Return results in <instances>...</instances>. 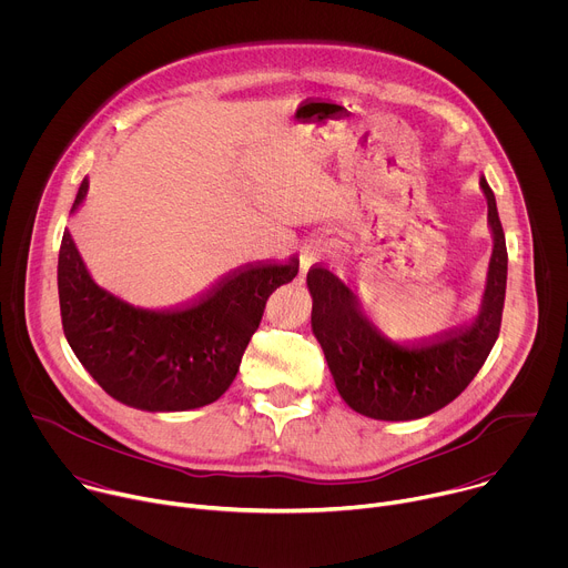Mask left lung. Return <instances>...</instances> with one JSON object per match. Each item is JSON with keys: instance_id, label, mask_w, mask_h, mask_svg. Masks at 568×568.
Instances as JSON below:
<instances>
[{"instance_id": "obj_1", "label": "left lung", "mask_w": 568, "mask_h": 568, "mask_svg": "<svg viewBox=\"0 0 568 568\" xmlns=\"http://www.w3.org/2000/svg\"><path fill=\"white\" fill-rule=\"evenodd\" d=\"M478 184L488 200L495 250L480 312L469 326L418 346L397 344L379 331L339 276L323 267L307 272L312 333L353 412L395 423L425 418L456 399L488 359L501 328L508 252L495 193L485 178Z\"/></svg>"}]
</instances>
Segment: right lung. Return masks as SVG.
Listing matches in <instances>:
<instances>
[{"instance_id":"obj_1","label":"right lung","mask_w":568,"mask_h":568,"mask_svg":"<svg viewBox=\"0 0 568 568\" xmlns=\"http://www.w3.org/2000/svg\"><path fill=\"white\" fill-rule=\"evenodd\" d=\"M80 182L73 213L88 197ZM298 274V261L252 265L180 310L136 307L103 290L64 229L58 296L64 337L85 371L114 399L141 412H191L235 379L270 294Z\"/></svg>"}]
</instances>
